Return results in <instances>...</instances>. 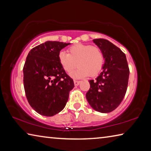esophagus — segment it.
Returning <instances> with one entry per match:
<instances>
[{
	"mask_svg": "<svg viewBox=\"0 0 151 151\" xmlns=\"http://www.w3.org/2000/svg\"><path fill=\"white\" fill-rule=\"evenodd\" d=\"M81 82L78 81H74V84H75V86H78L79 84H80Z\"/></svg>",
	"mask_w": 151,
	"mask_h": 151,
	"instance_id": "34e87169",
	"label": "esophagus"
}]
</instances>
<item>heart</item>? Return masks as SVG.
Masks as SVG:
<instances>
[{
  "mask_svg": "<svg viewBox=\"0 0 151 151\" xmlns=\"http://www.w3.org/2000/svg\"><path fill=\"white\" fill-rule=\"evenodd\" d=\"M68 54L63 50L58 53V61L63 70L70 73L78 66L77 69L71 74L76 78H85L87 76L96 75L103 68L104 57L103 51L98 47L91 45L76 44L68 48Z\"/></svg>",
  "mask_w": 151,
  "mask_h": 151,
  "instance_id": "obj_1",
  "label": "heart"
}]
</instances>
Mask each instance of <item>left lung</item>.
Returning a JSON list of instances; mask_svg holds the SVG:
<instances>
[{
	"label": "left lung",
	"mask_w": 151,
	"mask_h": 151,
	"mask_svg": "<svg viewBox=\"0 0 151 151\" xmlns=\"http://www.w3.org/2000/svg\"><path fill=\"white\" fill-rule=\"evenodd\" d=\"M103 51L104 63L95 80L89 81L91 87L86 94L88 104L96 111L107 113L117 107L126 94L129 68L126 55L109 40L94 39Z\"/></svg>",
	"instance_id": "left-lung-1"
}]
</instances>
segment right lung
<instances>
[{
	"label": "right lung",
	"mask_w": 151,
	"mask_h": 151,
	"mask_svg": "<svg viewBox=\"0 0 151 151\" xmlns=\"http://www.w3.org/2000/svg\"><path fill=\"white\" fill-rule=\"evenodd\" d=\"M69 45L47 41L27 55L23 67L25 94L30 106L42 116H52L63 110L75 86L58 57L60 51Z\"/></svg>",
	"instance_id": "right-lung-1"
}]
</instances>
